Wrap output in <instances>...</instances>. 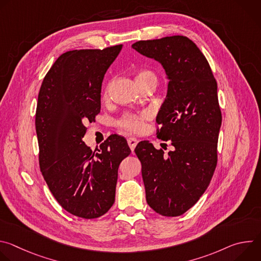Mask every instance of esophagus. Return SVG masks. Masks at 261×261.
<instances>
[{
  "mask_svg": "<svg viewBox=\"0 0 261 261\" xmlns=\"http://www.w3.org/2000/svg\"><path fill=\"white\" fill-rule=\"evenodd\" d=\"M137 143H138V140L135 137H129L128 138V144H129L130 148H131V151H134V148H135Z\"/></svg>",
  "mask_w": 261,
  "mask_h": 261,
  "instance_id": "esophagus-1",
  "label": "esophagus"
}]
</instances>
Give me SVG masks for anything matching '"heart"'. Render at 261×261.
<instances>
[{
	"instance_id": "obj_1",
	"label": "heart",
	"mask_w": 261,
	"mask_h": 261,
	"mask_svg": "<svg viewBox=\"0 0 261 261\" xmlns=\"http://www.w3.org/2000/svg\"><path fill=\"white\" fill-rule=\"evenodd\" d=\"M156 74L147 69H142L136 72L135 81L138 86L146 83V82H156ZM107 93H105V97ZM151 118L150 113L142 111L140 114H125L119 121L118 126L127 132L130 133H140L145 128V121Z\"/></svg>"
}]
</instances>
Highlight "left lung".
Returning a JSON list of instances; mask_svg holds the SVG:
<instances>
[{
	"label": "left lung",
	"mask_w": 261,
	"mask_h": 261,
	"mask_svg": "<svg viewBox=\"0 0 261 261\" xmlns=\"http://www.w3.org/2000/svg\"><path fill=\"white\" fill-rule=\"evenodd\" d=\"M132 48L158 61L169 81L156 122L157 137L171 140L172 150L164 154L147 140L135 147L146 202L162 216H180L204 193L217 166V82L203 54L185 36L137 41Z\"/></svg>",
	"instance_id": "obj_1"
}]
</instances>
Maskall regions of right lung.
Listing matches in <instances>:
<instances>
[{
	"mask_svg": "<svg viewBox=\"0 0 261 261\" xmlns=\"http://www.w3.org/2000/svg\"><path fill=\"white\" fill-rule=\"evenodd\" d=\"M122 47L61 55L38 95L35 125L40 170L61 206L84 219L101 217L113 206L120 163L131 153L126 138L117 134L94 152L83 141L86 124L100 113L105 73Z\"/></svg>",
	"mask_w": 261,
	"mask_h": 261,
	"instance_id": "right-lung-1",
	"label": "right lung"
}]
</instances>
